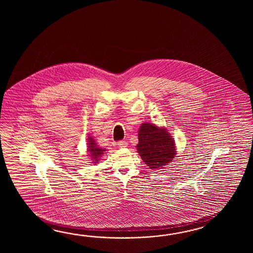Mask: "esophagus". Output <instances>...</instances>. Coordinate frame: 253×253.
<instances>
[{
  "instance_id": "esophagus-1",
  "label": "esophagus",
  "mask_w": 253,
  "mask_h": 253,
  "mask_svg": "<svg viewBox=\"0 0 253 253\" xmlns=\"http://www.w3.org/2000/svg\"><path fill=\"white\" fill-rule=\"evenodd\" d=\"M118 145H119V147H121V148H124V147L127 146V143H126V141L122 140V141H119V143H118Z\"/></svg>"
}]
</instances>
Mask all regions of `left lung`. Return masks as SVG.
<instances>
[{
  "instance_id": "left-lung-1",
  "label": "left lung",
  "mask_w": 253,
  "mask_h": 253,
  "mask_svg": "<svg viewBox=\"0 0 253 253\" xmlns=\"http://www.w3.org/2000/svg\"><path fill=\"white\" fill-rule=\"evenodd\" d=\"M137 152L150 169H158L175 157L174 141L165 128L144 123L138 131Z\"/></svg>"
}]
</instances>
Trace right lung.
Listing matches in <instances>:
<instances>
[{"label": "right lung", "mask_w": 253, "mask_h": 253, "mask_svg": "<svg viewBox=\"0 0 253 253\" xmlns=\"http://www.w3.org/2000/svg\"><path fill=\"white\" fill-rule=\"evenodd\" d=\"M87 145H88V151H89L90 156L94 159L93 163L97 164V163H98V158L102 156L106 149L98 147L96 141L93 139L92 137H88V144Z\"/></svg>", "instance_id": "1"}]
</instances>
